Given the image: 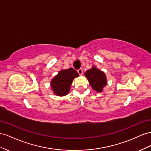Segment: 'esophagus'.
Masks as SVG:
<instances>
[{"label":"esophagus","instance_id":"34e87169","mask_svg":"<svg viewBox=\"0 0 151 151\" xmlns=\"http://www.w3.org/2000/svg\"><path fill=\"white\" fill-rule=\"evenodd\" d=\"M78 74L80 75H83V70H82V69H79V70H78Z\"/></svg>","mask_w":151,"mask_h":151}]
</instances>
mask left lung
<instances>
[{
  "mask_svg": "<svg viewBox=\"0 0 151 151\" xmlns=\"http://www.w3.org/2000/svg\"><path fill=\"white\" fill-rule=\"evenodd\" d=\"M84 75L87 78L92 89L97 92H102L103 88L107 83L106 75L104 72L95 66H92L90 70L86 71Z\"/></svg>",
  "mask_w": 151,
  "mask_h": 151,
  "instance_id": "1",
  "label": "left lung"
}]
</instances>
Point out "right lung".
Wrapping results in <instances>:
<instances>
[{"label": "right lung", "instance_id": "obj_1", "mask_svg": "<svg viewBox=\"0 0 151 151\" xmlns=\"http://www.w3.org/2000/svg\"><path fill=\"white\" fill-rule=\"evenodd\" d=\"M79 74L73 68L61 70L50 81L51 90L58 96H65L70 91L73 81Z\"/></svg>", "mask_w": 151, "mask_h": 151}]
</instances>
